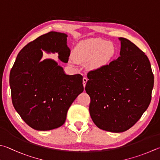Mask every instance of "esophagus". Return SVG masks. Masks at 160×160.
<instances>
[{
	"label": "esophagus",
	"mask_w": 160,
	"mask_h": 160,
	"mask_svg": "<svg viewBox=\"0 0 160 160\" xmlns=\"http://www.w3.org/2000/svg\"><path fill=\"white\" fill-rule=\"evenodd\" d=\"M88 78H85V77L83 78V79H82V84H83L84 88H85V87L86 83H87V82H88Z\"/></svg>",
	"instance_id": "obj_1"
}]
</instances>
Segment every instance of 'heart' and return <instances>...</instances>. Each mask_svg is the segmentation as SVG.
Here are the masks:
<instances>
[{
	"mask_svg": "<svg viewBox=\"0 0 160 160\" xmlns=\"http://www.w3.org/2000/svg\"><path fill=\"white\" fill-rule=\"evenodd\" d=\"M115 50L112 45L106 40L97 38L86 40L78 46L75 51V58L80 62L92 60V67H100L108 63L111 59Z\"/></svg>",
	"mask_w": 160,
	"mask_h": 160,
	"instance_id": "b5f03b06",
	"label": "heart"
}]
</instances>
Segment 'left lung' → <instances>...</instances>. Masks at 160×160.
Masks as SVG:
<instances>
[{
    "label": "left lung",
    "instance_id": "8db88e82",
    "mask_svg": "<svg viewBox=\"0 0 160 160\" xmlns=\"http://www.w3.org/2000/svg\"><path fill=\"white\" fill-rule=\"evenodd\" d=\"M120 56L88 73L89 113L98 128L120 133L137 122L149 106L154 75L148 58L128 39L120 38Z\"/></svg>",
    "mask_w": 160,
    "mask_h": 160
}]
</instances>
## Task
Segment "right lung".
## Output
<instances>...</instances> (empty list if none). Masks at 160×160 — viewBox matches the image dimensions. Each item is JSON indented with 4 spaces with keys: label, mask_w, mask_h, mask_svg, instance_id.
I'll return each instance as SVG.
<instances>
[{
    "label": "right lung",
    "mask_w": 160,
    "mask_h": 160,
    "mask_svg": "<svg viewBox=\"0 0 160 160\" xmlns=\"http://www.w3.org/2000/svg\"><path fill=\"white\" fill-rule=\"evenodd\" d=\"M67 35L51 31L37 38L19 52L10 73L14 108L28 126L47 131L64 124L68 108L84 90L82 76L68 75L55 61L40 62L42 50L58 52L68 62Z\"/></svg>",
    "instance_id": "obj_1"
}]
</instances>
